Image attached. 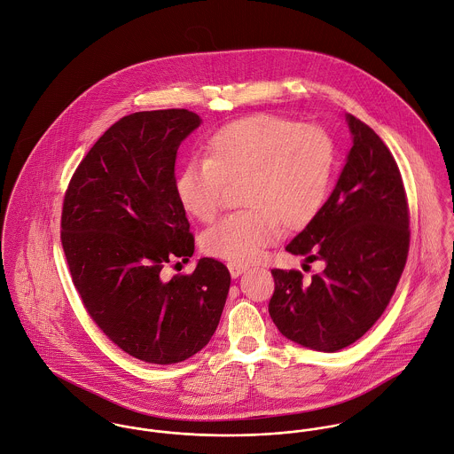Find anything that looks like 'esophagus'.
Returning a JSON list of instances; mask_svg holds the SVG:
<instances>
[{"label": "esophagus", "mask_w": 454, "mask_h": 454, "mask_svg": "<svg viewBox=\"0 0 454 454\" xmlns=\"http://www.w3.org/2000/svg\"><path fill=\"white\" fill-rule=\"evenodd\" d=\"M228 270H230L233 278H237L239 275H242V273L247 270V267L242 265V263H233V262H231V263H228Z\"/></svg>", "instance_id": "obj_1"}]
</instances>
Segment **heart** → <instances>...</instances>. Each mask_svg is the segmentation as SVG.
<instances>
[{
	"mask_svg": "<svg viewBox=\"0 0 454 454\" xmlns=\"http://www.w3.org/2000/svg\"><path fill=\"white\" fill-rule=\"evenodd\" d=\"M333 168V145L317 128L256 114L219 128L205 145V160H191L176 182L182 207L200 221L221 208L226 182L246 179L251 210L223 217L203 235L205 253L249 263L280 233L307 226L325 203Z\"/></svg>",
	"mask_w": 454,
	"mask_h": 454,
	"instance_id": "heart-1",
	"label": "heart"
}]
</instances>
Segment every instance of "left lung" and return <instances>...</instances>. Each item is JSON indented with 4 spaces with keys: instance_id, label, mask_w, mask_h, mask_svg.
<instances>
[{
    "instance_id": "1",
    "label": "left lung",
    "mask_w": 454,
    "mask_h": 454,
    "mask_svg": "<svg viewBox=\"0 0 454 454\" xmlns=\"http://www.w3.org/2000/svg\"><path fill=\"white\" fill-rule=\"evenodd\" d=\"M353 145L330 198L286 246L325 270L303 282L272 270L269 303L278 332L314 351L335 353L363 337L387 307L409 253V207L395 158L377 133L346 114Z\"/></svg>"
}]
</instances>
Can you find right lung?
<instances>
[{
	"instance_id": "right-lung-1",
	"label": "right lung",
	"mask_w": 454,
	"mask_h": 454,
	"mask_svg": "<svg viewBox=\"0 0 454 454\" xmlns=\"http://www.w3.org/2000/svg\"><path fill=\"white\" fill-rule=\"evenodd\" d=\"M200 124L185 108L122 117L92 145L65 194L61 242L84 307L117 348L145 363H181L201 351L230 291L228 269L212 258L191 275L163 277L168 263L194 253L176 160Z\"/></svg>"
}]
</instances>
